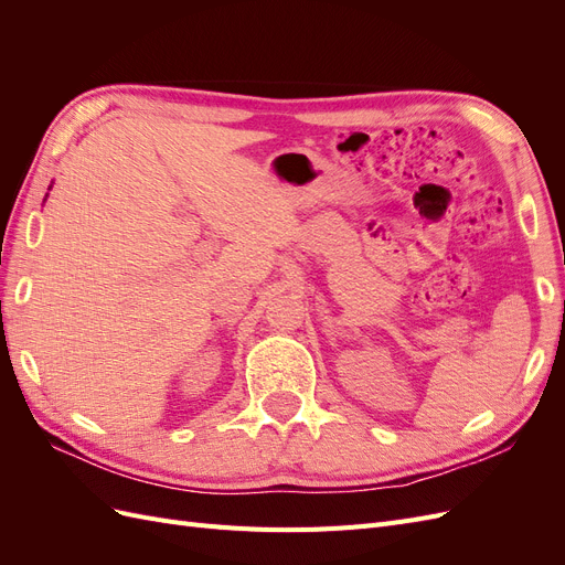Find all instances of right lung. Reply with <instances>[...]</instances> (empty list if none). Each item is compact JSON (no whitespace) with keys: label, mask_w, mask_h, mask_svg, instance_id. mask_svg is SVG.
<instances>
[{"label":"right lung","mask_w":565,"mask_h":565,"mask_svg":"<svg viewBox=\"0 0 565 565\" xmlns=\"http://www.w3.org/2000/svg\"><path fill=\"white\" fill-rule=\"evenodd\" d=\"M49 188H51V185H49Z\"/></svg>","instance_id":"1"}]
</instances>
